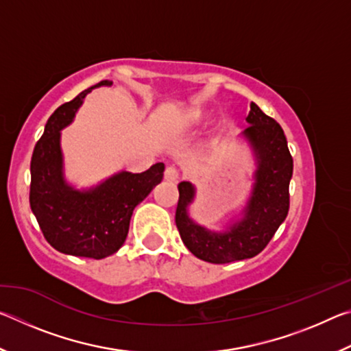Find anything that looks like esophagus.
I'll return each mask as SVG.
<instances>
[{
  "label": "esophagus",
  "instance_id": "34e87169",
  "mask_svg": "<svg viewBox=\"0 0 351 351\" xmlns=\"http://www.w3.org/2000/svg\"><path fill=\"white\" fill-rule=\"evenodd\" d=\"M164 178L167 181H176L178 178H180V170H178L175 165H169V167L164 171Z\"/></svg>",
  "mask_w": 351,
  "mask_h": 351
}]
</instances>
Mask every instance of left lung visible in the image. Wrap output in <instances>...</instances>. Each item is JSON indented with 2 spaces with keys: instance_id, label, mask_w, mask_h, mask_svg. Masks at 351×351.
Masks as SVG:
<instances>
[{
  "instance_id": "left-lung-1",
  "label": "left lung",
  "mask_w": 351,
  "mask_h": 351,
  "mask_svg": "<svg viewBox=\"0 0 351 351\" xmlns=\"http://www.w3.org/2000/svg\"><path fill=\"white\" fill-rule=\"evenodd\" d=\"M246 121L249 127L245 130V136L257 154L258 170L252 197L240 223L224 234L209 232L195 224L187 215V206L192 203L195 190L190 182L178 184L180 199L175 223L181 240L195 257L209 263L221 265L255 257L268 246L289 210L293 156L283 130L254 102Z\"/></svg>"
}]
</instances>
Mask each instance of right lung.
I'll return each mask as SVG.
<instances>
[{
    "label": "right lung",
    "mask_w": 351,
    "mask_h": 351,
    "mask_svg": "<svg viewBox=\"0 0 351 351\" xmlns=\"http://www.w3.org/2000/svg\"><path fill=\"white\" fill-rule=\"evenodd\" d=\"M104 80L63 104L47 119L31 159L29 203L49 245L68 255L100 260L119 251L127 239L134 207L161 182L164 164L142 173L121 171L88 192L63 181L60 130L73 121L83 97Z\"/></svg>",
    "instance_id": "right-lung-1"
}]
</instances>
